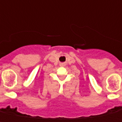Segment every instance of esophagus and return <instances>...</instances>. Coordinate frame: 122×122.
I'll list each match as a JSON object with an SVG mask.
<instances>
[{
  "label": "esophagus",
  "instance_id": "obj_1",
  "mask_svg": "<svg viewBox=\"0 0 122 122\" xmlns=\"http://www.w3.org/2000/svg\"><path fill=\"white\" fill-rule=\"evenodd\" d=\"M64 65H65V63H62L60 64V66H64Z\"/></svg>",
  "mask_w": 122,
  "mask_h": 122
}]
</instances>
